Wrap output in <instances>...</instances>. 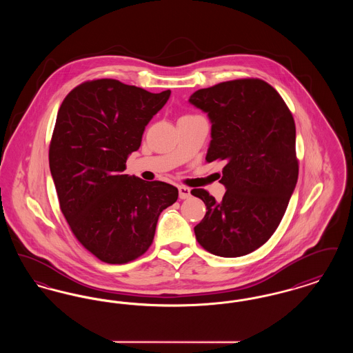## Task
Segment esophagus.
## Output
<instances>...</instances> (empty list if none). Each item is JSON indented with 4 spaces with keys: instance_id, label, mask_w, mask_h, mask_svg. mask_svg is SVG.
Returning a JSON list of instances; mask_svg holds the SVG:
<instances>
[{
    "instance_id": "obj_1",
    "label": "esophagus",
    "mask_w": 353,
    "mask_h": 353,
    "mask_svg": "<svg viewBox=\"0 0 353 353\" xmlns=\"http://www.w3.org/2000/svg\"><path fill=\"white\" fill-rule=\"evenodd\" d=\"M179 196L181 200H186L190 197V189L186 186H179Z\"/></svg>"
}]
</instances>
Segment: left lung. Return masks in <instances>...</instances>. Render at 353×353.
<instances>
[{"label": "left lung", "mask_w": 353, "mask_h": 353, "mask_svg": "<svg viewBox=\"0 0 353 353\" xmlns=\"http://www.w3.org/2000/svg\"><path fill=\"white\" fill-rule=\"evenodd\" d=\"M189 101L208 112L212 141L206 161H222V201L205 189L192 194L206 205L194 226L197 242L219 256L259 249L285 216L299 174L295 121L279 92L258 78L196 91Z\"/></svg>", "instance_id": "8db88e82"}]
</instances>
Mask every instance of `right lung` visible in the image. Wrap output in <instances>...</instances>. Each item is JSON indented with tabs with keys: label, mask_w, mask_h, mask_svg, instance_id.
<instances>
[{
	"label": "right lung",
	"mask_w": 353,
	"mask_h": 353,
	"mask_svg": "<svg viewBox=\"0 0 353 353\" xmlns=\"http://www.w3.org/2000/svg\"><path fill=\"white\" fill-rule=\"evenodd\" d=\"M169 95L94 79L72 88L58 110L49 164L59 208L79 243L104 263L141 256L160 213L177 201L173 185L123 174Z\"/></svg>",
	"instance_id": "right-lung-1"
}]
</instances>
